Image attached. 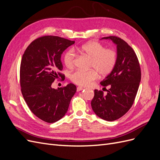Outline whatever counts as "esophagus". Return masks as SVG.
Wrapping results in <instances>:
<instances>
[{
    "instance_id": "34e87169",
    "label": "esophagus",
    "mask_w": 160,
    "mask_h": 160,
    "mask_svg": "<svg viewBox=\"0 0 160 160\" xmlns=\"http://www.w3.org/2000/svg\"><path fill=\"white\" fill-rule=\"evenodd\" d=\"M83 89V88H82V87H77V91H80Z\"/></svg>"
}]
</instances>
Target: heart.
<instances>
[{"label":"heart","mask_w":160,"mask_h":160,"mask_svg":"<svg viewBox=\"0 0 160 160\" xmlns=\"http://www.w3.org/2000/svg\"><path fill=\"white\" fill-rule=\"evenodd\" d=\"M76 49L91 58V67L94 69L89 71L77 70L71 75V80L80 86H87L98 79V72L101 76L109 75L113 70L118 62V53L115 50L106 49L98 41H91ZM76 52L73 49L67 50L63 56V61L67 67L72 68L75 65Z\"/></svg>","instance_id":"b5f03b06"}]
</instances>
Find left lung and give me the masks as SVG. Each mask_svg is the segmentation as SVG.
I'll return each instance as SVG.
<instances>
[{
	"label": "left lung",
	"mask_w": 160,
	"mask_h": 160,
	"mask_svg": "<svg viewBox=\"0 0 160 160\" xmlns=\"http://www.w3.org/2000/svg\"><path fill=\"white\" fill-rule=\"evenodd\" d=\"M117 45L118 62L115 68L101 82L109 86L107 94L94 90L91 108L100 118L108 122L118 119L126 113L134 102L140 81L141 69L133 49L122 38L116 36L103 37Z\"/></svg>",
	"instance_id": "1"
}]
</instances>
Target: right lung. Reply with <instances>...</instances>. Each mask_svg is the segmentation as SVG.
<instances>
[{"label":"right lung","mask_w":160,"mask_h":160,"mask_svg":"<svg viewBox=\"0 0 160 160\" xmlns=\"http://www.w3.org/2000/svg\"><path fill=\"white\" fill-rule=\"evenodd\" d=\"M75 41L57 36L38 37L27 47L20 67V84L23 98L37 118L47 123L61 119L68 110L77 91L69 83L57 89L51 88L55 79H65L61 57Z\"/></svg>","instance_id":"right-lung-1"}]
</instances>
